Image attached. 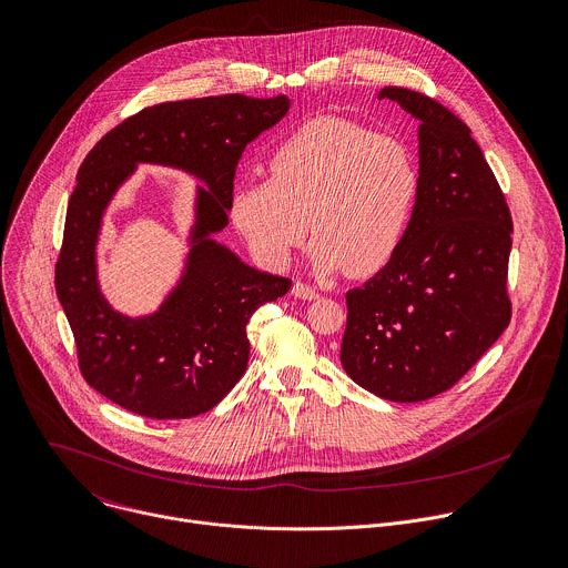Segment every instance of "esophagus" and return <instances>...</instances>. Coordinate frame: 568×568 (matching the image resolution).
<instances>
[{
	"mask_svg": "<svg viewBox=\"0 0 568 568\" xmlns=\"http://www.w3.org/2000/svg\"><path fill=\"white\" fill-rule=\"evenodd\" d=\"M292 294H294L296 298H303V301H314V298H318V292H316L312 285L303 283V281H296V283H294Z\"/></svg>",
	"mask_w": 568,
	"mask_h": 568,
	"instance_id": "1",
	"label": "esophagus"
}]
</instances>
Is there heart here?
<instances>
[{
	"label": "heart",
	"instance_id": "heart-1",
	"mask_svg": "<svg viewBox=\"0 0 568 568\" xmlns=\"http://www.w3.org/2000/svg\"><path fill=\"white\" fill-rule=\"evenodd\" d=\"M270 178L243 180L232 194V221L270 267H285L316 234L310 263L352 276L379 272L397 254L419 196L415 149L343 118H314L270 155Z\"/></svg>",
	"mask_w": 568,
	"mask_h": 568
}]
</instances>
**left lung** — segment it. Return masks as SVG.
I'll return each mask as SVG.
<instances>
[{
    "label": "left lung",
    "mask_w": 568,
    "mask_h": 568,
    "mask_svg": "<svg viewBox=\"0 0 568 568\" xmlns=\"http://www.w3.org/2000/svg\"><path fill=\"white\" fill-rule=\"evenodd\" d=\"M379 98L419 120L422 186L397 254L345 294L341 363L367 393L415 404L453 388L508 327L513 221L453 111L402 87Z\"/></svg>",
    "instance_id": "obj_1"
}]
</instances>
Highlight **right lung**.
Masks as SVG:
<instances>
[{
	"label": "right lung",
	"mask_w": 568,
	"mask_h": 568,
	"mask_svg": "<svg viewBox=\"0 0 568 568\" xmlns=\"http://www.w3.org/2000/svg\"><path fill=\"white\" fill-rule=\"evenodd\" d=\"M290 111L285 95L241 93L162 102L111 129L84 158L71 194L55 290L78 345L82 376L109 402L149 419L212 410L247 367L252 314L292 281L245 265L212 236L227 227L245 146ZM140 161L182 168L197 190L195 227L179 285L146 317L115 313L97 283L101 216Z\"/></svg>",
	"instance_id": "1"
}]
</instances>
